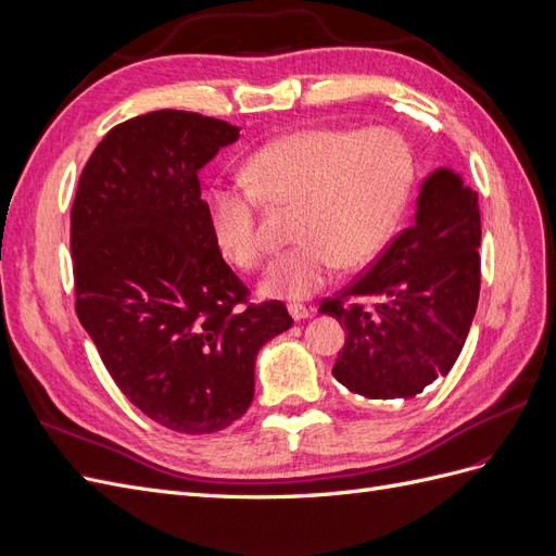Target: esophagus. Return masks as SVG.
Instances as JSON below:
<instances>
[{
  "label": "esophagus",
  "instance_id": "obj_1",
  "mask_svg": "<svg viewBox=\"0 0 556 556\" xmlns=\"http://www.w3.org/2000/svg\"><path fill=\"white\" fill-rule=\"evenodd\" d=\"M313 313H315V308H306V306H301V304H292L290 306V315L296 319V323H301V319H306V317H313Z\"/></svg>",
  "mask_w": 556,
  "mask_h": 556
}]
</instances>
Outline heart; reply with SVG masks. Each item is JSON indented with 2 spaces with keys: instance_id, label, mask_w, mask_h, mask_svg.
Here are the masks:
<instances>
[{
  "instance_id": "heart-1",
  "label": "heart",
  "mask_w": 556,
  "mask_h": 556,
  "mask_svg": "<svg viewBox=\"0 0 556 556\" xmlns=\"http://www.w3.org/2000/svg\"><path fill=\"white\" fill-rule=\"evenodd\" d=\"M245 182H213L204 208L215 245L233 264L257 266L264 239L260 201L294 206L299 241L271 262L266 296L301 301L325 290L341 266L359 268L390 241L413 182L410 148L401 134L308 127L266 143L243 166Z\"/></svg>"
}]
</instances>
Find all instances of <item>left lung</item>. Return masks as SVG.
Segmentation results:
<instances>
[{"instance_id":"1","label":"left lung","mask_w":556,"mask_h":556,"mask_svg":"<svg viewBox=\"0 0 556 556\" xmlns=\"http://www.w3.org/2000/svg\"><path fill=\"white\" fill-rule=\"evenodd\" d=\"M480 239L478 192L447 166L431 172L413 227L319 306L345 327L333 378L364 399H413L447 376L478 308Z\"/></svg>"}]
</instances>
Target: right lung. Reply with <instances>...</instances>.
<instances>
[{"label":"right lung","mask_w":556,"mask_h":556,"mask_svg":"<svg viewBox=\"0 0 556 556\" xmlns=\"http://www.w3.org/2000/svg\"><path fill=\"white\" fill-rule=\"evenodd\" d=\"M241 127L188 111L115 125L72 206L76 313L123 394L180 433L229 427L255 396L257 352L292 327L215 245L199 174Z\"/></svg>","instance_id":"add662e5"}]
</instances>
